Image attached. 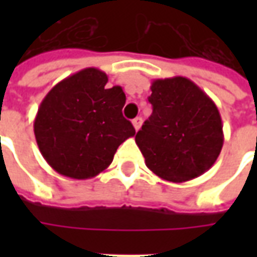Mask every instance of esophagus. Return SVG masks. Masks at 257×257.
Masks as SVG:
<instances>
[{
    "instance_id": "obj_1",
    "label": "esophagus",
    "mask_w": 257,
    "mask_h": 257,
    "mask_svg": "<svg viewBox=\"0 0 257 257\" xmlns=\"http://www.w3.org/2000/svg\"><path fill=\"white\" fill-rule=\"evenodd\" d=\"M132 125H134V128L136 129V131H138V129H140V126H142V118L140 117L135 118L134 121H132Z\"/></svg>"
}]
</instances>
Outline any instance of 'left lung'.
I'll use <instances>...</instances> for the list:
<instances>
[{
  "mask_svg": "<svg viewBox=\"0 0 257 257\" xmlns=\"http://www.w3.org/2000/svg\"><path fill=\"white\" fill-rule=\"evenodd\" d=\"M153 114L136 134V145L151 172L182 183L198 178L217 160L223 123L217 107L186 77L154 79Z\"/></svg>",
  "mask_w": 257,
  "mask_h": 257,
  "instance_id": "8db88e82",
  "label": "left lung"
}]
</instances>
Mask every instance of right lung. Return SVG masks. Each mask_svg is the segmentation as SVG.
Returning a JSON list of instances; mask_svg holds the SVG:
<instances>
[{
  "label": "right lung",
  "mask_w": 257,
  "mask_h": 257,
  "mask_svg": "<svg viewBox=\"0 0 257 257\" xmlns=\"http://www.w3.org/2000/svg\"><path fill=\"white\" fill-rule=\"evenodd\" d=\"M107 81L99 68H84L55 85L38 107L37 145L63 176L95 178L111 164L118 146L136 134L122 115V88L107 89Z\"/></svg>",
  "instance_id": "add662e5"
}]
</instances>
